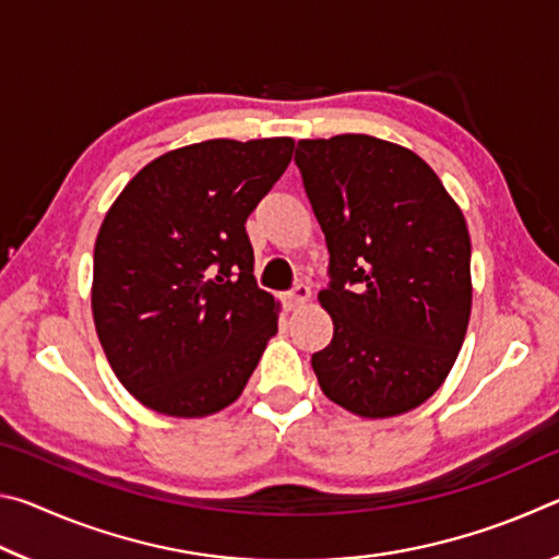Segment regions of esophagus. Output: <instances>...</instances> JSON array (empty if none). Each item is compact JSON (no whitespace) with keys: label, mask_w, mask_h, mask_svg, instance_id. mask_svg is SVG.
Here are the masks:
<instances>
[{"label":"esophagus","mask_w":559,"mask_h":559,"mask_svg":"<svg viewBox=\"0 0 559 559\" xmlns=\"http://www.w3.org/2000/svg\"><path fill=\"white\" fill-rule=\"evenodd\" d=\"M308 298H310V286H308V283H296V286H293V288L286 293V306H288L290 310H296V308H300V306H306Z\"/></svg>","instance_id":"34e87169"}]
</instances>
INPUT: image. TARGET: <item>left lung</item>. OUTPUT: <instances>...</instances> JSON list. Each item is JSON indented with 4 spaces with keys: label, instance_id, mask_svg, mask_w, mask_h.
I'll use <instances>...</instances> for the list:
<instances>
[{
    "label": "left lung",
    "instance_id": "1",
    "mask_svg": "<svg viewBox=\"0 0 559 559\" xmlns=\"http://www.w3.org/2000/svg\"><path fill=\"white\" fill-rule=\"evenodd\" d=\"M296 165L330 253L318 298L335 330L310 359L320 390L370 419L409 412L466 337V219L419 155L380 138L300 140Z\"/></svg>",
    "mask_w": 559,
    "mask_h": 559
}]
</instances>
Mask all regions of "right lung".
I'll use <instances>...</instances> for the list:
<instances>
[{"mask_svg":"<svg viewBox=\"0 0 559 559\" xmlns=\"http://www.w3.org/2000/svg\"><path fill=\"white\" fill-rule=\"evenodd\" d=\"M290 138L206 140L130 179L93 251V320L122 386L150 409L229 406L278 330L246 219L286 173Z\"/></svg>","mask_w":559,"mask_h":559,"instance_id":"right-lung-1","label":"right lung"}]
</instances>
